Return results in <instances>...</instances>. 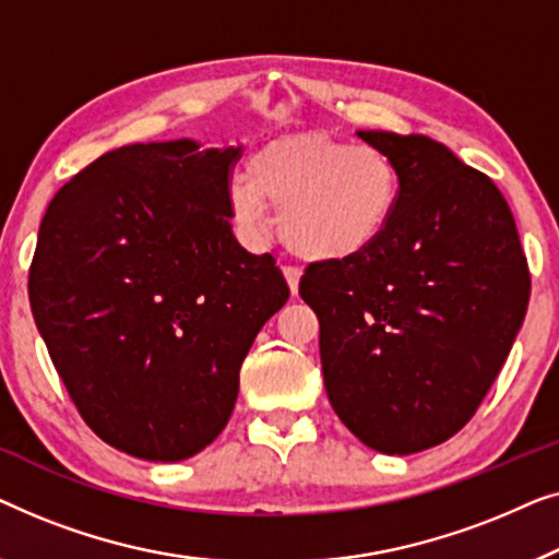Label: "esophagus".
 <instances>
[{
  "instance_id": "esophagus-1",
  "label": "esophagus",
  "mask_w": 559,
  "mask_h": 559,
  "mask_svg": "<svg viewBox=\"0 0 559 559\" xmlns=\"http://www.w3.org/2000/svg\"><path fill=\"white\" fill-rule=\"evenodd\" d=\"M283 276H286V281H288L290 294H298V281H301V269H296V265H283Z\"/></svg>"
}]
</instances>
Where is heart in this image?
<instances>
[{
  "label": "heart",
  "mask_w": 559,
  "mask_h": 559,
  "mask_svg": "<svg viewBox=\"0 0 559 559\" xmlns=\"http://www.w3.org/2000/svg\"><path fill=\"white\" fill-rule=\"evenodd\" d=\"M281 210V238L306 261L336 263L367 253L390 230L400 204V175L382 148L296 133L258 148L248 177H235L227 207L250 235Z\"/></svg>",
  "instance_id": "1"
}]
</instances>
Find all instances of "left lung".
<instances>
[{"mask_svg":"<svg viewBox=\"0 0 559 559\" xmlns=\"http://www.w3.org/2000/svg\"><path fill=\"white\" fill-rule=\"evenodd\" d=\"M357 136L395 162L397 212L367 253L309 265L298 294L319 317L334 413L365 445L407 455L474 418L524 321L530 265L489 177L420 133Z\"/></svg>","mask_w":559,"mask_h":559,"instance_id":"8db88e82","label":"left lung"}]
</instances>
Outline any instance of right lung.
<instances>
[{"mask_svg":"<svg viewBox=\"0 0 559 559\" xmlns=\"http://www.w3.org/2000/svg\"><path fill=\"white\" fill-rule=\"evenodd\" d=\"M238 159L192 139L121 146L47 204L35 324L81 418L136 459L185 461L223 433L242 359L288 301L276 258L233 235Z\"/></svg>","mask_w":559,"mask_h":559,"instance_id":"right-lung-1","label":"right lung"}]
</instances>
